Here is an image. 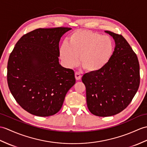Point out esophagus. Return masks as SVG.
Returning <instances> with one entry per match:
<instances>
[{
	"label": "esophagus",
	"mask_w": 147,
	"mask_h": 147,
	"mask_svg": "<svg viewBox=\"0 0 147 147\" xmlns=\"http://www.w3.org/2000/svg\"><path fill=\"white\" fill-rule=\"evenodd\" d=\"M75 78H76V80H80L81 78V75L79 73H75Z\"/></svg>",
	"instance_id": "esophagus-1"
}]
</instances>
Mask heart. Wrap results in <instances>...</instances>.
Returning a JSON list of instances; mask_svg holds the SVG:
<instances>
[{
  "instance_id": "heart-1",
  "label": "heart",
  "mask_w": 147,
  "mask_h": 147,
  "mask_svg": "<svg viewBox=\"0 0 147 147\" xmlns=\"http://www.w3.org/2000/svg\"><path fill=\"white\" fill-rule=\"evenodd\" d=\"M113 51V42L109 36L80 29L71 34L67 43L61 46L59 53L66 67L77 66L79 57L80 63L85 69L90 73H96L107 66Z\"/></svg>"
}]
</instances>
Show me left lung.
<instances>
[{"label": "left lung", "mask_w": 147, "mask_h": 147, "mask_svg": "<svg viewBox=\"0 0 147 147\" xmlns=\"http://www.w3.org/2000/svg\"><path fill=\"white\" fill-rule=\"evenodd\" d=\"M115 42L110 61L96 73L82 77L86 90V102L92 114L98 117L117 115L127 108L138 91L140 66L138 57L121 35L108 30Z\"/></svg>", "instance_id": "obj_1"}]
</instances>
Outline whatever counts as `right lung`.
Wrapping results in <instances>:
<instances>
[{"instance_id": "1", "label": "right lung", "mask_w": 147, "mask_h": 147, "mask_svg": "<svg viewBox=\"0 0 147 147\" xmlns=\"http://www.w3.org/2000/svg\"><path fill=\"white\" fill-rule=\"evenodd\" d=\"M71 28H39L24 35L9 56L7 83L18 103L29 113L49 117L62 107L76 83L74 71L59 62L61 37Z\"/></svg>"}]
</instances>
